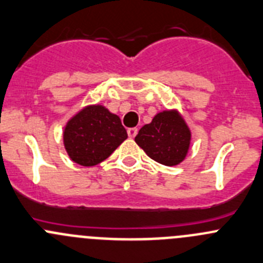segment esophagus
<instances>
[{
    "label": "esophagus",
    "instance_id": "34e87169",
    "mask_svg": "<svg viewBox=\"0 0 263 263\" xmlns=\"http://www.w3.org/2000/svg\"><path fill=\"white\" fill-rule=\"evenodd\" d=\"M127 134H128V136L131 137V139H134V137L137 135V128H136V127H132V128H128V129H127Z\"/></svg>",
    "mask_w": 263,
    "mask_h": 263
}]
</instances>
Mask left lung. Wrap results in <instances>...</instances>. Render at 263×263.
Masks as SVG:
<instances>
[{"instance_id":"left-lung-1","label":"left lung","mask_w":263,"mask_h":263,"mask_svg":"<svg viewBox=\"0 0 263 263\" xmlns=\"http://www.w3.org/2000/svg\"><path fill=\"white\" fill-rule=\"evenodd\" d=\"M135 141L153 160L172 167L187 155L191 131L180 111L170 109L157 113L150 123L142 126Z\"/></svg>"}]
</instances>
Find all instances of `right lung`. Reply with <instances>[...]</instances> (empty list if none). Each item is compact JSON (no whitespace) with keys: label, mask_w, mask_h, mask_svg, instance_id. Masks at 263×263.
<instances>
[{"label":"right lung","mask_w":263,"mask_h":263,"mask_svg":"<svg viewBox=\"0 0 263 263\" xmlns=\"http://www.w3.org/2000/svg\"><path fill=\"white\" fill-rule=\"evenodd\" d=\"M126 139L127 131L121 118L101 104L81 109L67 122L63 131L68 155L83 167H93L105 160Z\"/></svg>","instance_id":"add662e5"}]
</instances>
